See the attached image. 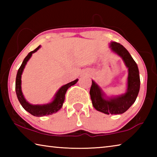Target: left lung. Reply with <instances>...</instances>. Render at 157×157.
<instances>
[{
    "label": "left lung",
    "instance_id": "obj_1",
    "mask_svg": "<svg viewBox=\"0 0 157 157\" xmlns=\"http://www.w3.org/2000/svg\"><path fill=\"white\" fill-rule=\"evenodd\" d=\"M111 51L122 58L128 68L127 90L123 94L109 97L96 82L92 80L90 95L94 107L105 114H122L128 109L136 100L140 89L139 68L129 52L123 46L116 42L109 44Z\"/></svg>",
    "mask_w": 157,
    "mask_h": 157
}]
</instances>
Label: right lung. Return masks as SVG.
<instances>
[{"instance_id":"1","label":"right lung","mask_w":157,"mask_h":157,"mask_svg":"<svg viewBox=\"0 0 157 157\" xmlns=\"http://www.w3.org/2000/svg\"><path fill=\"white\" fill-rule=\"evenodd\" d=\"M41 48V46H39L35 50L33 51H31L28 53V55L25 57V58L22 62V64L18 68L17 78H16V85L15 90L16 94H17L18 100L21 103V105L23 109L28 112L31 113L32 115L34 116H44L52 115L53 113H55L57 111H59L62 107L63 102L65 100V94L68 88H70L71 86L75 84L78 81V79H76L75 80L69 82V83L63 85L61 88L58 90L57 92L55 94V97L53 98V100L51 102L47 104L44 105H32L29 103L24 97L23 94L22 90H21V75H22L23 71L24 70L26 63L30 59L33 53L36 52L37 50Z\"/></svg>"}]
</instances>
